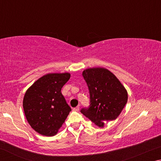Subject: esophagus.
<instances>
[{
  "mask_svg": "<svg viewBox=\"0 0 161 161\" xmlns=\"http://www.w3.org/2000/svg\"><path fill=\"white\" fill-rule=\"evenodd\" d=\"M73 110H74L75 111H79V110H80V107L79 106H77V107H75L74 108H73Z\"/></svg>",
  "mask_w": 161,
  "mask_h": 161,
  "instance_id": "esophagus-1",
  "label": "esophagus"
}]
</instances>
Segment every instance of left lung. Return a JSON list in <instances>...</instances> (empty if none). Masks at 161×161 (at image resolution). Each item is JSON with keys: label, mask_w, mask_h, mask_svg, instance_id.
Wrapping results in <instances>:
<instances>
[{"label": "left lung", "mask_w": 161, "mask_h": 161, "mask_svg": "<svg viewBox=\"0 0 161 161\" xmlns=\"http://www.w3.org/2000/svg\"><path fill=\"white\" fill-rule=\"evenodd\" d=\"M82 76L89 92L88 108L81 113L99 127L103 122L115 120L123 110L128 100V94L120 81L105 68H89L83 71Z\"/></svg>", "instance_id": "obj_1"}]
</instances>
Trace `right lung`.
Segmentation results:
<instances>
[{"instance_id": "1", "label": "right lung", "mask_w": 161, "mask_h": 161, "mask_svg": "<svg viewBox=\"0 0 161 161\" xmlns=\"http://www.w3.org/2000/svg\"><path fill=\"white\" fill-rule=\"evenodd\" d=\"M69 78L67 72L45 75L25 92L23 103L25 117L40 134L55 135L72 111L61 93Z\"/></svg>"}]
</instances>
